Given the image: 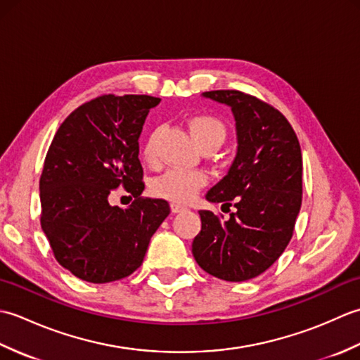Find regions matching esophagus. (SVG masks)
Instances as JSON below:
<instances>
[{"label":"esophagus","mask_w":360,"mask_h":360,"mask_svg":"<svg viewBox=\"0 0 360 360\" xmlns=\"http://www.w3.org/2000/svg\"><path fill=\"white\" fill-rule=\"evenodd\" d=\"M187 207H184V205H179V204H172V212L173 213H181V212H186Z\"/></svg>","instance_id":"obj_1"}]
</instances>
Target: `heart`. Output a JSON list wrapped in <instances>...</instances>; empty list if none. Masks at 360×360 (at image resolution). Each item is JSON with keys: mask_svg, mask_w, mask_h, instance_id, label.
<instances>
[{"mask_svg": "<svg viewBox=\"0 0 360 360\" xmlns=\"http://www.w3.org/2000/svg\"><path fill=\"white\" fill-rule=\"evenodd\" d=\"M188 128L195 142L200 148L212 147L218 148L227 137L226 124L212 114H196L188 119ZM158 129H153L145 137L141 148V158L147 165L156 164L158 153ZM207 184V176L200 170H182V168H170L164 174L151 182L153 196L174 204H187L193 200L200 188Z\"/></svg>", "mask_w": 360, "mask_h": 360, "instance_id": "obj_1", "label": "heart"}]
</instances>
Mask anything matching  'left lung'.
Instances as JSON below:
<instances>
[{"label":"left lung","mask_w":360,"mask_h":360,"mask_svg":"<svg viewBox=\"0 0 360 360\" xmlns=\"http://www.w3.org/2000/svg\"><path fill=\"white\" fill-rule=\"evenodd\" d=\"M231 106L238 151L231 170L205 198L236 207L231 218L200 210L201 232L192 252L213 277L246 281L269 269L285 252L302 205V150L288 119L272 105L236 89L207 91Z\"/></svg>","instance_id":"obj_1"}]
</instances>
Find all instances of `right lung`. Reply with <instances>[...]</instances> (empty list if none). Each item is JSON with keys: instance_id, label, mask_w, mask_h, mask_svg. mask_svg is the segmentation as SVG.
Returning a JSON list of instances; mask_svg holds the SVG:
<instances>
[{"instance_id": "1", "label": "right lung", "mask_w": 360, "mask_h": 360, "mask_svg": "<svg viewBox=\"0 0 360 360\" xmlns=\"http://www.w3.org/2000/svg\"><path fill=\"white\" fill-rule=\"evenodd\" d=\"M159 102L98 96L74 110L51 142L40 178V223L53 257L80 280L101 285L131 275L170 213L167 201L141 196L139 136ZM119 186L135 198L128 210L108 201Z\"/></svg>"}]
</instances>
